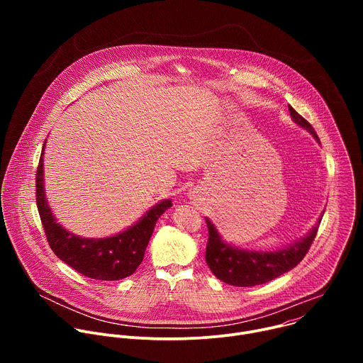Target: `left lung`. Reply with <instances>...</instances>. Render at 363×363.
Returning <instances> with one entry per match:
<instances>
[{"label": "left lung", "instance_id": "1", "mask_svg": "<svg viewBox=\"0 0 363 363\" xmlns=\"http://www.w3.org/2000/svg\"><path fill=\"white\" fill-rule=\"evenodd\" d=\"M289 111L293 122L307 130L319 142V138L312 125L304 118H301L291 106H289ZM323 214L325 211L320 214L316 225L304 237L283 248L270 251L247 250L227 242L225 240H223L213 221L205 217L206 227H208V242H206L205 262L217 279L230 286L251 287L272 281L294 269L303 260V257L306 255L307 250L312 245L316 237Z\"/></svg>", "mask_w": 363, "mask_h": 363}]
</instances>
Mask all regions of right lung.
Returning a JSON list of instances; mask_svg holds the SVG:
<instances>
[{
	"instance_id": "obj_1",
	"label": "right lung",
	"mask_w": 363,
	"mask_h": 363,
	"mask_svg": "<svg viewBox=\"0 0 363 363\" xmlns=\"http://www.w3.org/2000/svg\"><path fill=\"white\" fill-rule=\"evenodd\" d=\"M45 140L35 175V196L38 214L51 250L72 269L94 280L115 281L133 274L143 260L155 224L171 208L172 201L162 199L155 203L133 225L115 235L105 238L76 235L57 223L45 196L43 165Z\"/></svg>"
}]
</instances>
